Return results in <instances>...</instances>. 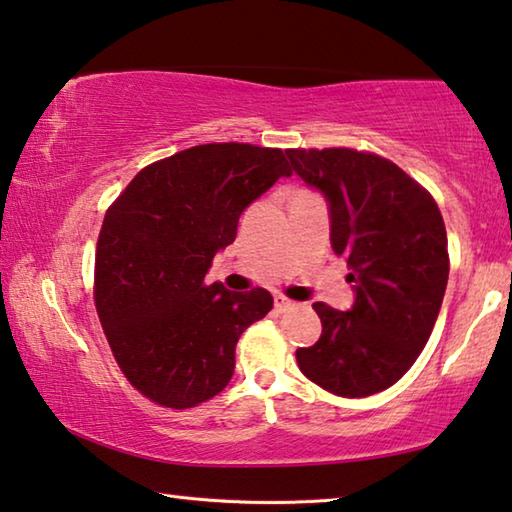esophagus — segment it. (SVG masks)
I'll return each mask as SVG.
<instances>
[{
  "label": "esophagus",
  "instance_id": "34e87169",
  "mask_svg": "<svg viewBox=\"0 0 512 512\" xmlns=\"http://www.w3.org/2000/svg\"><path fill=\"white\" fill-rule=\"evenodd\" d=\"M294 301H289L287 296H282V294H276V310L278 312H287V310H292L294 308Z\"/></svg>",
  "mask_w": 512,
  "mask_h": 512
}]
</instances>
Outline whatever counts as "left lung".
I'll list each match as a JSON object with an SVG mask.
<instances>
[{"mask_svg": "<svg viewBox=\"0 0 512 512\" xmlns=\"http://www.w3.org/2000/svg\"><path fill=\"white\" fill-rule=\"evenodd\" d=\"M292 170L331 207V246L347 259L354 308H312L322 335L296 349L312 384L368 398L407 372L437 322L448 269L446 225L434 197L388 158L347 147L287 149Z\"/></svg>", "mask_w": 512, "mask_h": 512, "instance_id": "1", "label": "left lung"}]
</instances>
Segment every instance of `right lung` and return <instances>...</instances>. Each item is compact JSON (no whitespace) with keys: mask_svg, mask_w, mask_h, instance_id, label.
<instances>
[{"mask_svg":"<svg viewBox=\"0 0 512 512\" xmlns=\"http://www.w3.org/2000/svg\"><path fill=\"white\" fill-rule=\"evenodd\" d=\"M289 174L282 149L211 142L147 165L110 204L94 303L114 361L144 398L190 409L230 384L236 342L273 296L204 276L236 239L243 209Z\"/></svg>","mask_w":512,"mask_h":512,"instance_id":"1","label":"right lung"}]
</instances>
